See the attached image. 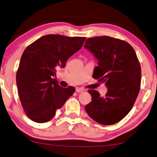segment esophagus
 <instances>
[{
    "label": "esophagus",
    "instance_id": "1",
    "mask_svg": "<svg viewBox=\"0 0 157 157\" xmlns=\"http://www.w3.org/2000/svg\"><path fill=\"white\" fill-rule=\"evenodd\" d=\"M84 90H85L83 89V88H80V87L76 88V91H77V93H82V92H83Z\"/></svg>",
    "mask_w": 157,
    "mask_h": 157
}]
</instances>
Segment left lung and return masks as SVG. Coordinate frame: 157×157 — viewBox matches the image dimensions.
<instances>
[{
    "instance_id": "8db88e82",
    "label": "left lung",
    "mask_w": 157,
    "mask_h": 157,
    "mask_svg": "<svg viewBox=\"0 0 157 157\" xmlns=\"http://www.w3.org/2000/svg\"><path fill=\"white\" fill-rule=\"evenodd\" d=\"M84 48L98 60L93 78L107 87L104 97L89 90L92 101L85 109L100 124L118 123L131 110L140 92L141 67L136 52L127 42L108 36L88 38Z\"/></svg>"
}]
</instances>
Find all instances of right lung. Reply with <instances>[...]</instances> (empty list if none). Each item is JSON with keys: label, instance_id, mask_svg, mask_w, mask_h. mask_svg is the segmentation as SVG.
Listing matches in <instances>:
<instances>
[{"label": "right lung", "instance_id": "right-lung-1", "mask_svg": "<svg viewBox=\"0 0 157 157\" xmlns=\"http://www.w3.org/2000/svg\"><path fill=\"white\" fill-rule=\"evenodd\" d=\"M86 37L48 34L29 45L23 53L16 81L21 105L27 117L36 123H46L55 116L75 91L63 88L53 77L59 67L83 46Z\"/></svg>", "mask_w": 157, "mask_h": 157}]
</instances>
